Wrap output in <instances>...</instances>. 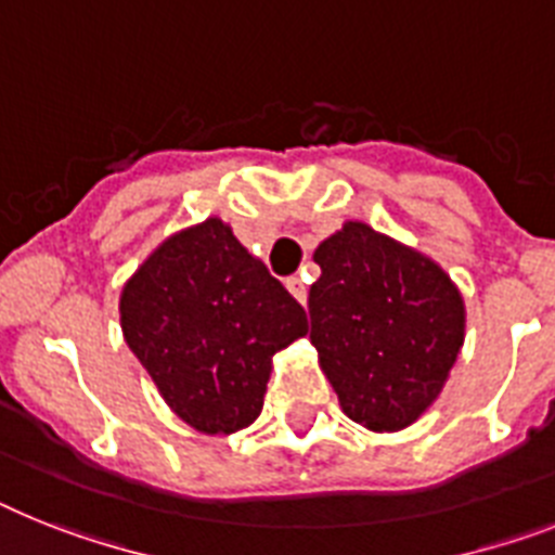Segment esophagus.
<instances>
[{
    "label": "esophagus",
    "mask_w": 555,
    "mask_h": 555,
    "mask_svg": "<svg viewBox=\"0 0 555 555\" xmlns=\"http://www.w3.org/2000/svg\"><path fill=\"white\" fill-rule=\"evenodd\" d=\"M286 288L297 297V300H300V304H306V295H309V292H306V283L300 281V278H288Z\"/></svg>",
    "instance_id": "34e87169"
}]
</instances>
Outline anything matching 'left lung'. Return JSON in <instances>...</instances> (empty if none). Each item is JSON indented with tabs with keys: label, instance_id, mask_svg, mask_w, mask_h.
I'll return each instance as SVG.
<instances>
[{
	"label": "left lung",
	"instance_id": "obj_1",
	"mask_svg": "<svg viewBox=\"0 0 555 555\" xmlns=\"http://www.w3.org/2000/svg\"><path fill=\"white\" fill-rule=\"evenodd\" d=\"M311 343L343 411L371 431H400L446 386L465 340V309L437 263L365 223L318 246Z\"/></svg>",
	"mask_w": 555,
	"mask_h": 555
}]
</instances>
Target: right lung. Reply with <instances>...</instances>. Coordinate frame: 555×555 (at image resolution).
Returning <instances> with one entry per match:
<instances>
[{"mask_svg":"<svg viewBox=\"0 0 555 555\" xmlns=\"http://www.w3.org/2000/svg\"><path fill=\"white\" fill-rule=\"evenodd\" d=\"M130 351L167 405L204 434L263 409L274 351L309 332L304 306L218 218L164 241L121 292Z\"/></svg>","mask_w":555,"mask_h":555,"instance_id":"add662e5","label":"right lung"}]
</instances>
